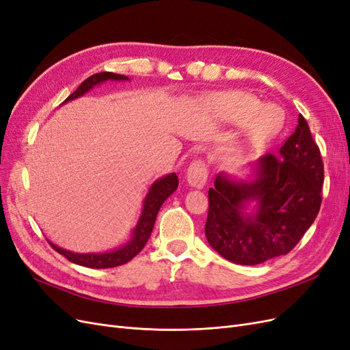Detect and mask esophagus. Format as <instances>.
Returning a JSON list of instances; mask_svg holds the SVG:
<instances>
[{"label":"esophagus","instance_id":"esophagus-1","mask_svg":"<svg viewBox=\"0 0 350 350\" xmlns=\"http://www.w3.org/2000/svg\"><path fill=\"white\" fill-rule=\"evenodd\" d=\"M208 171L203 161H194L187 169V181L194 188H203L207 183Z\"/></svg>","mask_w":350,"mask_h":350}]
</instances>
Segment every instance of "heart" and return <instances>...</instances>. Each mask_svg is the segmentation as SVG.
<instances>
[{"label":"heart","instance_id":"b5f03b06","mask_svg":"<svg viewBox=\"0 0 350 350\" xmlns=\"http://www.w3.org/2000/svg\"><path fill=\"white\" fill-rule=\"evenodd\" d=\"M219 118L232 125H245L248 140L266 142L276 135L284 124V113L274 105H262L245 92L221 93L213 98Z\"/></svg>","mask_w":350,"mask_h":350}]
</instances>
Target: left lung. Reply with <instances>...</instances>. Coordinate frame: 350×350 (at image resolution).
Listing matches in <instances>:
<instances>
[{"instance_id": "obj_1", "label": "left lung", "mask_w": 350, "mask_h": 350, "mask_svg": "<svg viewBox=\"0 0 350 350\" xmlns=\"http://www.w3.org/2000/svg\"><path fill=\"white\" fill-rule=\"evenodd\" d=\"M254 179L219 174L208 189L206 238L221 257L256 266L286 256L314 224L321 206L324 165L308 122L298 125L278 154L254 163ZM256 201L251 214L246 204Z\"/></svg>"}]
</instances>
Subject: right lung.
Listing matches in <instances>:
<instances>
[{
  "instance_id": "add662e5",
  "label": "right lung",
  "mask_w": 350,
  "mask_h": 350,
  "mask_svg": "<svg viewBox=\"0 0 350 350\" xmlns=\"http://www.w3.org/2000/svg\"><path fill=\"white\" fill-rule=\"evenodd\" d=\"M107 80H129L126 76H121V74H115V72H98L93 74L89 79L84 80L80 86L77 88V90L71 93L70 96L62 102L66 103L68 100L77 99L80 96H83L84 93H88L90 89H93L96 84H100ZM178 188V176L176 174H169L166 176H162L161 179L153 183V185L150 187L149 193H147L146 198H144V206H143V211L142 216L137 221V226L133 230L131 239L125 243L124 247L113 250V251H108V252H89V254H79V252H71L67 250H62L54 243H51V247L54 248L57 252L62 254L68 261L79 264V266L83 267H90V269H109V267H116V266H122V264L129 262L130 260H133L137 254H139L144 245L146 242L149 241L150 234L154 226V220L157 216L159 208L162 207L163 201L171 196L175 189Z\"/></svg>"
}]
</instances>
